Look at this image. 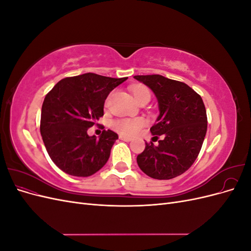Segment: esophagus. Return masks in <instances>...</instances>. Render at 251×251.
I'll use <instances>...</instances> for the list:
<instances>
[{
  "instance_id": "obj_1",
  "label": "esophagus",
  "mask_w": 251,
  "mask_h": 251,
  "mask_svg": "<svg viewBox=\"0 0 251 251\" xmlns=\"http://www.w3.org/2000/svg\"><path fill=\"white\" fill-rule=\"evenodd\" d=\"M119 139L126 141V142H130L132 140L131 137H127V136H124V135H119Z\"/></svg>"
}]
</instances>
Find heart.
Returning <instances> with one entry per match:
<instances>
[{
  "instance_id": "heart-1",
  "label": "heart",
  "mask_w": 251,
  "mask_h": 251,
  "mask_svg": "<svg viewBox=\"0 0 251 251\" xmlns=\"http://www.w3.org/2000/svg\"><path fill=\"white\" fill-rule=\"evenodd\" d=\"M131 91L136 101L138 103L143 100H150L151 98L150 90L144 86H133ZM143 124V119L141 118H120L114 120L112 123V126L114 130H116L120 134L132 136L138 133Z\"/></svg>"
}]
</instances>
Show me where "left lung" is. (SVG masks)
I'll use <instances>...</instances> for the list:
<instances>
[{
	"label": "left lung",
	"mask_w": 251,
	"mask_h": 251,
	"mask_svg": "<svg viewBox=\"0 0 251 251\" xmlns=\"http://www.w3.org/2000/svg\"><path fill=\"white\" fill-rule=\"evenodd\" d=\"M137 80L155 93L160 114L151 127L155 147L146 142L137 156L140 170L149 177L169 180L186 172L198 157L207 131V116L201 96L186 83L162 75H136Z\"/></svg>",
	"instance_id": "obj_1"
}]
</instances>
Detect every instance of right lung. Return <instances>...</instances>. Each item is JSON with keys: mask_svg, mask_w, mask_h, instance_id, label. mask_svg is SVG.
I'll return each mask as SVG.
<instances>
[{"mask_svg": "<svg viewBox=\"0 0 251 251\" xmlns=\"http://www.w3.org/2000/svg\"><path fill=\"white\" fill-rule=\"evenodd\" d=\"M127 77L112 78L85 73L59 80L42 105L40 130L51 160L75 177H89L107 163L118 135L103 130L100 139L88 128L103 116V104L111 91Z\"/></svg>", "mask_w": 251, "mask_h": 251, "instance_id": "add662e5", "label": "right lung"}]
</instances>
